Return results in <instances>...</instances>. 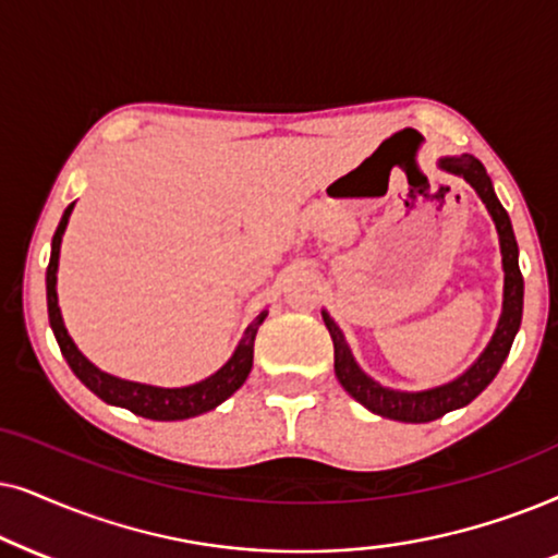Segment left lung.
<instances>
[{"instance_id":"1","label":"left lung","mask_w":558,"mask_h":558,"mask_svg":"<svg viewBox=\"0 0 558 558\" xmlns=\"http://www.w3.org/2000/svg\"><path fill=\"white\" fill-rule=\"evenodd\" d=\"M441 168L451 170V173L462 175L474 191L480 193L482 204L487 206V211L493 214L497 234H500V250H502V267H505V301H502V316L497 324V331L493 341H489L485 352L459 380L441 385V388L423 390V392H400L377 385L375 380L362 373L356 367L352 352H349L344 333L339 331V326L331 322L329 314H324V324L331 333L333 341V369L337 377L349 396L360 400L362 405L377 415L392 421H405V423H428L441 418L444 413L457 411L466 403H472L489 383L495 380V375L500 373L505 356H508L512 339H515L518 329H521V316H523V275L518 267V242L512 234V225L508 211L502 209V204L497 202L493 183L482 162L474 155H462V158H444Z\"/></svg>"}]
</instances>
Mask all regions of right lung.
<instances>
[{
	"label": "right lung",
	"instance_id": "add662e5",
	"mask_svg": "<svg viewBox=\"0 0 558 558\" xmlns=\"http://www.w3.org/2000/svg\"><path fill=\"white\" fill-rule=\"evenodd\" d=\"M71 209L63 211L61 225H58L53 234V250H50V263L46 272V288H48V318L50 329H53L58 347L73 369V375L78 377L81 383L86 385L94 396H99L104 403L128 408L135 415H143V418L150 421H183L193 418V415H202L211 408H217L221 400H227L236 388H242V383L247 380L252 369V352H255V333L259 324L265 322L267 311H263L255 322L247 326L244 337L232 354V360L227 362L219 373H214L206 380L189 385V388H153V385H140L130 380H119V377H111L101 369H96L92 362L86 360L84 354L78 352L76 344H73L69 331H65L61 308H58V293H56V272H58V255H61V236L65 232V225H69Z\"/></svg>",
	"mask_w": 558,
	"mask_h": 558
}]
</instances>
